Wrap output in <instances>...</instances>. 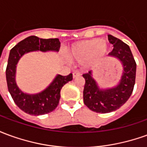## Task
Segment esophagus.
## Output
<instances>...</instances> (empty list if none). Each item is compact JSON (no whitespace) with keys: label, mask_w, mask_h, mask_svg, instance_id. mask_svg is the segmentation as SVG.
Listing matches in <instances>:
<instances>
[{"label":"esophagus","mask_w":147,"mask_h":147,"mask_svg":"<svg viewBox=\"0 0 147 147\" xmlns=\"http://www.w3.org/2000/svg\"><path fill=\"white\" fill-rule=\"evenodd\" d=\"M81 76V74L79 72V71H74L73 72V79L76 78V77H79Z\"/></svg>","instance_id":"obj_1"}]
</instances>
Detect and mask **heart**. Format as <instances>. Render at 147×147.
<instances>
[{"label":"heart","instance_id":"1","mask_svg":"<svg viewBox=\"0 0 147 147\" xmlns=\"http://www.w3.org/2000/svg\"><path fill=\"white\" fill-rule=\"evenodd\" d=\"M108 45L104 40L90 39L74 43L67 52V57L71 61L82 63L83 66L95 64L105 56Z\"/></svg>","mask_w":147,"mask_h":147}]
</instances>
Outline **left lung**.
<instances>
[{"label": "left lung", "instance_id": "1", "mask_svg": "<svg viewBox=\"0 0 147 147\" xmlns=\"http://www.w3.org/2000/svg\"><path fill=\"white\" fill-rule=\"evenodd\" d=\"M109 41L113 45V49L109 56L118 59L123 66V73L117 86L110 88H100L90 71L83 74L85 86L83 90L84 104L90 110L107 113L121 107L132 94L136 82V63L128 45L111 34Z\"/></svg>", "mask_w": 147, "mask_h": 147}]
</instances>
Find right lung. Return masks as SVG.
<instances>
[{"label": "right lung", "instance_id": "obj_1", "mask_svg": "<svg viewBox=\"0 0 147 147\" xmlns=\"http://www.w3.org/2000/svg\"><path fill=\"white\" fill-rule=\"evenodd\" d=\"M61 42L58 38H40L36 36L27 37L11 49L6 67V80L8 91L21 110L26 113L39 116L53 111L58 105L62 87L72 80V74L63 76L57 75L45 90L37 94L22 91L16 81V65L24 54L34 51L58 52Z\"/></svg>", "mask_w": 147, "mask_h": 147}]
</instances>
